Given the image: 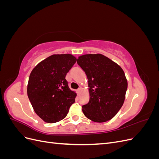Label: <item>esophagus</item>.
I'll return each mask as SVG.
<instances>
[{
  "label": "esophagus",
  "mask_w": 159,
  "mask_h": 159,
  "mask_svg": "<svg viewBox=\"0 0 159 159\" xmlns=\"http://www.w3.org/2000/svg\"><path fill=\"white\" fill-rule=\"evenodd\" d=\"M81 88H79L77 89V92H78V94H80L81 93Z\"/></svg>",
  "instance_id": "obj_1"
}]
</instances>
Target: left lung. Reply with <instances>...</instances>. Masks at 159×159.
<instances>
[{"mask_svg": "<svg viewBox=\"0 0 159 159\" xmlns=\"http://www.w3.org/2000/svg\"><path fill=\"white\" fill-rule=\"evenodd\" d=\"M77 63L88 77L90 99L84 105L86 117L97 123L111 119L121 108L127 89L122 68L102 54L80 56Z\"/></svg>", "mask_w": 159, "mask_h": 159, "instance_id": "left-lung-1", "label": "left lung"}]
</instances>
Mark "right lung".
<instances>
[{"label": "right lung", "instance_id": "obj_1", "mask_svg": "<svg viewBox=\"0 0 159 159\" xmlns=\"http://www.w3.org/2000/svg\"><path fill=\"white\" fill-rule=\"evenodd\" d=\"M77 59L71 54H54L40 62L30 73L28 97L36 113L46 123L64 119L76 93L68 86L66 76Z\"/></svg>", "mask_w": 159, "mask_h": 159}]
</instances>
